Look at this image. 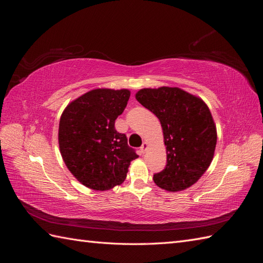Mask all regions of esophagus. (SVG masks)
<instances>
[{"mask_svg": "<svg viewBox=\"0 0 263 263\" xmlns=\"http://www.w3.org/2000/svg\"><path fill=\"white\" fill-rule=\"evenodd\" d=\"M148 146H149V145H148V142H146V141H145L144 144H142V145H141V147H140V153H141V154H145V153H146V150L148 149Z\"/></svg>", "mask_w": 263, "mask_h": 263, "instance_id": "esophagus-1", "label": "esophagus"}]
</instances>
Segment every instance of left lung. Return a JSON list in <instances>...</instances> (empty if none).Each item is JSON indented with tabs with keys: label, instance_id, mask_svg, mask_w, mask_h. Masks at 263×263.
<instances>
[{
	"label": "left lung",
	"instance_id": "left-lung-1",
	"mask_svg": "<svg viewBox=\"0 0 263 263\" xmlns=\"http://www.w3.org/2000/svg\"><path fill=\"white\" fill-rule=\"evenodd\" d=\"M136 100L160 121L166 164L154 174L156 184L170 192L193 185L210 166L217 141L216 126L204 101L179 87L142 89Z\"/></svg>",
	"mask_w": 263,
	"mask_h": 263
}]
</instances>
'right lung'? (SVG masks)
Segmentation results:
<instances>
[{
  "label": "right lung",
  "mask_w": 263,
  "mask_h": 263,
  "mask_svg": "<svg viewBox=\"0 0 263 263\" xmlns=\"http://www.w3.org/2000/svg\"><path fill=\"white\" fill-rule=\"evenodd\" d=\"M130 97L128 90L95 89L72 101L59 123V148L69 171L83 185L105 191L122 184L138 158L125 134L115 129Z\"/></svg>",
  "instance_id": "obj_1"
}]
</instances>
